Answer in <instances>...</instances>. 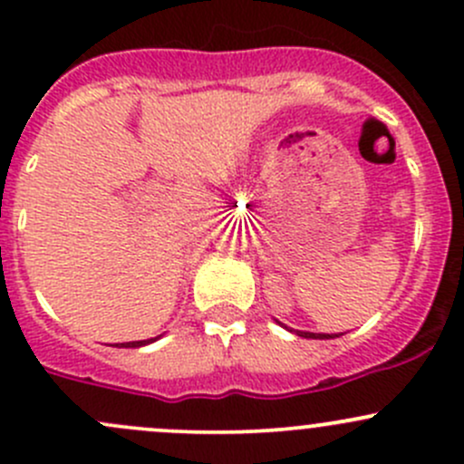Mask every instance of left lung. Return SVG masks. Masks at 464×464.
<instances>
[{
	"label": "left lung",
	"instance_id": "1",
	"mask_svg": "<svg viewBox=\"0 0 464 464\" xmlns=\"http://www.w3.org/2000/svg\"><path fill=\"white\" fill-rule=\"evenodd\" d=\"M277 324H282V322H277ZM285 329H289V326H285ZM289 331H294V334L300 335V338H314V340H331L343 335V334H311V331H295V329H289Z\"/></svg>",
	"mask_w": 464,
	"mask_h": 464
}]
</instances>
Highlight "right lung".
Segmentation results:
<instances>
[{"label":"right lung","mask_w":464,"mask_h":464,"mask_svg":"<svg viewBox=\"0 0 464 464\" xmlns=\"http://www.w3.org/2000/svg\"><path fill=\"white\" fill-rule=\"evenodd\" d=\"M158 338H160V335H158ZM158 338H150V340H135V343H121L120 344V347H126V349H138V347H144V344H150V343H155V340H158ZM115 347H117V344H115Z\"/></svg>","instance_id":"obj_1"}]
</instances>
